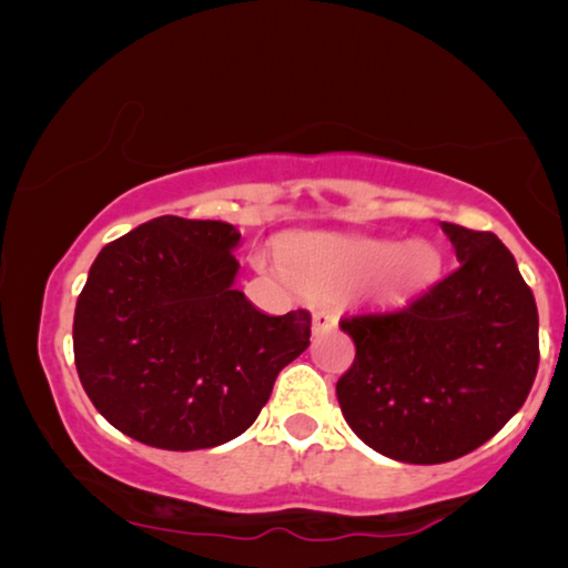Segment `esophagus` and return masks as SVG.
Here are the masks:
<instances>
[{"instance_id": "esophagus-1", "label": "esophagus", "mask_w": 568, "mask_h": 568, "mask_svg": "<svg viewBox=\"0 0 568 568\" xmlns=\"http://www.w3.org/2000/svg\"><path fill=\"white\" fill-rule=\"evenodd\" d=\"M336 323H338V317H336V313H331V310H315L313 313V331L315 333L336 328Z\"/></svg>"}]
</instances>
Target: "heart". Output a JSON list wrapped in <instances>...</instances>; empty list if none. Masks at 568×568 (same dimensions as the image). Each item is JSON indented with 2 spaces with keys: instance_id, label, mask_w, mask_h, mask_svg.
Listing matches in <instances>:
<instances>
[{
  "instance_id": "1",
  "label": "heart",
  "mask_w": 568,
  "mask_h": 568,
  "mask_svg": "<svg viewBox=\"0 0 568 568\" xmlns=\"http://www.w3.org/2000/svg\"><path fill=\"white\" fill-rule=\"evenodd\" d=\"M284 274L307 297H333L367 284L379 302H398L426 290L439 274V253L426 240H390L307 232L286 240Z\"/></svg>"
}]
</instances>
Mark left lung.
<instances>
[{
	"label": "left lung",
	"mask_w": 568,
	"mask_h": 568,
	"mask_svg": "<svg viewBox=\"0 0 568 568\" xmlns=\"http://www.w3.org/2000/svg\"><path fill=\"white\" fill-rule=\"evenodd\" d=\"M457 268L398 310L344 317L352 369L336 395L364 445L400 463H449L523 408L538 372V307L494 232L442 222Z\"/></svg>",
	"instance_id": "left-lung-1"
}]
</instances>
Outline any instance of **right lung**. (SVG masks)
<instances>
[{
    "label": "right lung",
    "mask_w": 568,
    "mask_h": 568,
    "mask_svg": "<svg viewBox=\"0 0 568 568\" xmlns=\"http://www.w3.org/2000/svg\"><path fill=\"white\" fill-rule=\"evenodd\" d=\"M240 232L158 216L108 243L74 310V364L100 414L150 447L206 449L258 418L310 346V313L266 315L235 290Z\"/></svg>",
    "instance_id": "obj_1"
}]
</instances>
